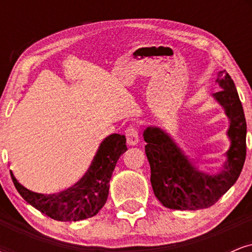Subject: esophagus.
Instances as JSON below:
<instances>
[{
  "instance_id": "1",
  "label": "esophagus",
  "mask_w": 252,
  "mask_h": 252,
  "mask_svg": "<svg viewBox=\"0 0 252 252\" xmlns=\"http://www.w3.org/2000/svg\"><path fill=\"white\" fill-rule=\"evenodd\" d=\"M126 142L129 146H135L140 141V136H138V130L136 129L135 126H129L126 130Z\"/></svg>"
}]
</instances>
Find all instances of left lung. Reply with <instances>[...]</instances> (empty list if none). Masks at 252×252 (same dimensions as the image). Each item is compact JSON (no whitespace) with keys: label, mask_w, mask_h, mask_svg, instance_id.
Returning <instances> with one entry per match:
<instances>
[{"label":"left lung","mask_w":252,"mask_h":252,"mask_svg":"<svg viewBox=\"0 0 252 252\" xmlns=\"http://www.w3.org/2000/svg\"><path fill=\"white\" fill-rule=\"evenodd\" d=\"M216 83L221 90L213 96L230 118L227 135L231 147L227 161L218 174H209L195 166L162 130L148 126L143 132L150 164L154 194L172 210H200L212 206L237 181L247 156V122L235 83L226 71L218 72Z\"/></svg>","instance_id":"1"}]
</instances>
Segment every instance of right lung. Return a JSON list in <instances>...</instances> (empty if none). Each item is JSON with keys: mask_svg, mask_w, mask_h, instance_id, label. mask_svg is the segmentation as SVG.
Returning a JSON list of instances; mask_svg holds the SVG:
<instances>
[{"mask_svg": "<svg viewBox=\"0 0 252 252\" xmlns=\"http://www.w3.org/2000/svg\"><path fill=\"white\" fill-rule=\"evenodd\" d=\"M126 150V136H108L100 143L85 175L74 186L56 194L32 192L17 182L11 172L10 176L20 195L43 215L59 221L83 220L96 216L105 205L112 172Z\"/></svg>", "mask_w": 252, "mask_h": 252, "instance_id": "obj_1", "label": "right lung"}]
</instances>
